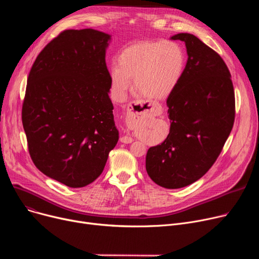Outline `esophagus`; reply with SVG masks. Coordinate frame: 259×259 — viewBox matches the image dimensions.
Masks as SVG:
<instances>
[{
  "mask_svg": "<svg viewBox=\"0 0 259 259\" xmlns=\"http://www.w3.org/2000/svg\"><path fill=\"white\" fill-rule=\"evenodd\" d=\"M152 105L151 104H145L139 101L131 102L128 105L127 109V114H126V125L129 129H133L134 126L138 124V121L146 115L148 112L152 110ZM120 142L124 144H130L133 142V139L129 135H125V137L120 138Z\"/></svg>",
  "mask_w": 259,
  "mask_h": 259,
  "instance_id": "obj_1",
  "label": "esophagus"
}]
</instances>
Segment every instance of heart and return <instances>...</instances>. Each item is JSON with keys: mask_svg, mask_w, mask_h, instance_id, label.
<instances>
[{"mask_svg": "<svg viewBox=\"0 0 259 259\" xmlns=\"http://www.w3.org/2000/svg\"><path fill=\"white\" fill-rule=\"evenodd\" d=\"M186 66L184 48L173 40H142L122 49L117 65L110 67L113 97L122 101L131 88L154 101L173 93L183 77Z\"/></svg>", "mask_w": 259, "mask_h": 259, "instance_id": "1", "label": "heart"}]
</instances>
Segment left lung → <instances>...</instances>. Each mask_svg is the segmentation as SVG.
Wrapping results in <instances>:
<instances>
[{"mask_svg":"<svg viewBox=\"0 0 259 259\" xmlns=\"http://www.w3.org/2000/svg\"><path fill=\"white\" fill-rule=\"evenodd\" d=\"M186 44L188 60L179 86L167 99L170 131L148 149L146 170L160 187L179 189L212 167L233 128L235 97L219 53L190 33L170 37Z\"/></svg>","mask_w":259,"mask_h":259,"instance_id":"left-lung-1","label":"left lung"}]
</instances>
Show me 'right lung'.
<instances>
[{
  "instance_id": "obj_1",
  "label": "right lung",
  "mask_w": 259,
  "mask_h": 259,
  "mask_svg": "<svg viewBox=\"0 0 259 259\" xmlns=\"http://www.w3.org/2000/svg\"><path fill=\"white\" fill-rule=\"evenodd\" d=\"M111 35L65 30L39 52L27 79L22 121L36 168L70 188L102 174L118 141L109 98Z\"/></svg>"
}]
</instances>
